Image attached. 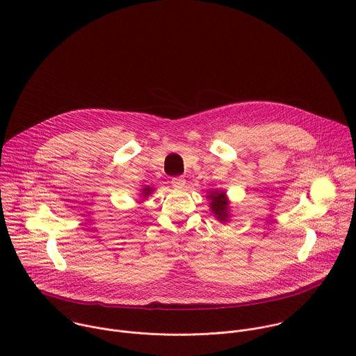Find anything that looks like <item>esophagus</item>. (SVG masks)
Here are the masks:
<instances>
[{
    "label": "esophagus",
    "instance_id": "esophagus-1",
    "mask_svg": "<svg viewBox=\"0 0 356 356\" xmlns=\"http://www.w3.org/2000/svg\"><path fill=\"white\" fill-rule=\"evenodd\" d=\"M184 184H186V180H184V177H181V176H177V177H173V179H172V186L176 187V188H183Z\"/></svg>",
    "mask_w": 356,
    "mask_h": 356
}]
</instances>
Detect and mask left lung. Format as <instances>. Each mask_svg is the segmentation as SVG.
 <instances>
[{
  "label": "left lung",
  "mask_w": 356,
  "mask_h": 356,
  "mask_svg": "<svg viewBox=\"0 0 356 356\" xmlns=\"http://www.w3.org/2000/svg\"><path fill=\"white\" fill-rule=\"evenodd\" d=\"M207 198L210 200V209L214 217L222 222H227L229 218V201L225 195V191L213 190Z\"/></svg>",
  "instance_id": "obj_1"
}]
</instances>
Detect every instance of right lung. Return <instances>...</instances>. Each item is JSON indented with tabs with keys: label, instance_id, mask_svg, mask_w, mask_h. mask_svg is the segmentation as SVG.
<instances>
[{
	"label": "right lung",
	"instance_id": "obj_1",
	"mask_svg": "<svg viewBox=\"0 0 356 356\" xmlns=\"http://www.w3.org/2000/svg\"><path fill=\"white\" fill-rule=\"evenodd\" d=\"M152 191H154V187H150V186H146V187H143V188L140 190L142 197H147L149 194H152Z\"/></svg>",
	"mask_w": 356,
	"mask_h": 356
}]
</instances>
